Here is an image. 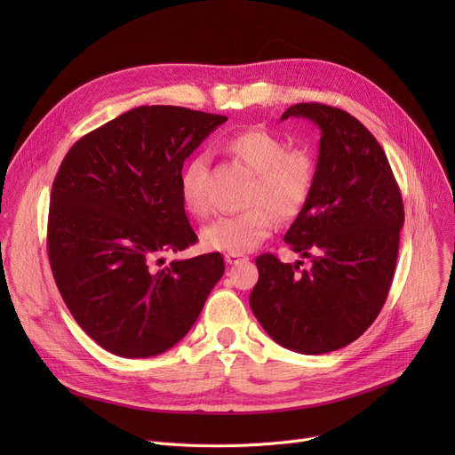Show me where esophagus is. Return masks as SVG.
<instances>
[{
  "label": "esophagus",
  "mask_w": 455,
  "mask_h": 455,
  "mask_svg": "<svg viewBox=\"0 0 455 455\" xmlns=\"http://www.w3.org/2000/svg\"><path fill=\"white\" fill-rule=\"evenodd\" d=\"M245 259H249V256H245V254H237V252H227L225 254V261L230 266L240 264V261H245Z\"/></svg>",
  "instance_id": "1"
}]
</instances>
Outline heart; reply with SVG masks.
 I'll return each instance as SVG.
<instances>
[{
	"instance_id": "heart-1",
	"label": "heart",
	"mask_w": 455,
	"mask_h": 455,
	"mask_svg": "<svg viewBox=\"0 0 455 455\" xmlns=\"http://www.w3.org/2000/svg\"><path fill=\"white\" fill-rule=\"evenodd\" d=\"M225 149L249 172V210L221 215L201 232L203 245L221 252H247L256 249L276 228L280 220H291L306 206L315 182V160L304 148H285L280 136L266 129H245L225 140ZM184 208L197 218L210 210L206 189V160L191 156L179 179Z\"/></svg>"
}]
</instances>
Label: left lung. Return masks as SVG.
I'll use <instances>...</instances> for the list:
<instances>
[{"label":"left lung","mask_w":455,"mask_h":455,"mask_svg":"<svg viewBox=\"0 0 455 455\" xmlns=\"http://www.w3.org/2000/svg\"><path fill=\"white\" fill-rule=\"evenodd\" d=\"M306 117L321 129L312 196L285 232L312 266L256 258L249 304L269 338L300 354H324L355 341L384 306L398 256L403 204L389 160L348 112L299 103L280 119Z\"/></svg>","instance_id":"1"}]
</instances>
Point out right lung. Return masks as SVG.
<instances>
[{
    "mask_svg": "<svg viewBox=\"0 0 455 455\" xmlns=\"http://www.w3.org/2000/svg\"><path fill=\"white\" fill-rule=\"evenodd\" d=\"M225 116L138 107L76 141L52 189L47 254L77 324L105 350L151 357L177 345L225 273L220 252L164 264L194 245L184 160Z\"/></svg>",
    "mask_w": 455,
    "mask_h": 455,
    "instance_id": "1",
    "label": "right lung"
}]
</instances>
